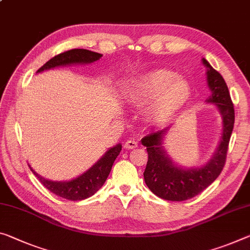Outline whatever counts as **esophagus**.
<instances>
[{
    "label": "esophagus",
    "mask_w": 250,
    "mask_h": 250,
    "mask_svg": "<svg viewBox=\"0 0 250 250\" xmlns=\"http://www.w3.org/2000/svg\"><path fill=\"white\" fill-rule=\"evenodd\" d=\"M137 146H138V142H137V140H134V139L126 140L125 144V149H133V148H137Z\"/></svg>",
    "instance_id": "34e87169"
}]
</instances>
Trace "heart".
I'll return each instance as SVG.
<instances>
[{
  "label": "heart",
  "instance_id": "b5f03b06",
  "mask_svg": "<svg viewBox=\"0 0 250 250\" xmlns=\"http://www.w3.org/2000/svg\"><path fill=\"white\" fill-rule=\"evenodd\" d=\"M191 94V85L185 78L165 69L151 70L132 79L125 91L131 104H149L146 117L154 124H164L179 113Z\"/></svg>",
  "mask_w": 250,
  "mask_h": 250
}]
</instances>
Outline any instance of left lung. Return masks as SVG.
<instances>
[{
    "label": "left lung",
    "mask_w": 250,
    "mask_h": 250,
    "mask_svg": "<svg viewBox=\"0 0 250 250\" xmlns=\"http://www.w3.org/2000/svg\"><path fill=\"white\" fill-rule=\"evenodd\" d=\"M207 66V81L211 94L207 101L215 104L223 116V136L216 153L203 168L181 169L170 160L162 146V136L166 130L146 134L142 138V145L146 146L148 162L144 172L146 185L154 195L165 200L184 201L197 196L211 185L223 171L227 157V150L235 124V110L221 74L203 59Z\"/></svg>",
    "instance_id": "left-lung-1"
}]
</instances>
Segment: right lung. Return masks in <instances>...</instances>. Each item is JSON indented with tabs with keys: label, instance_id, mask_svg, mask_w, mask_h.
Masks as SVG:
<instances>
[{
	"label": "right lung",
	"instance_id": "1",
	"mask_svg": "<svg viewBox=\"0 0 250 250\" xmlns=\"http://www.w3.org/2000/svg\"><path fill=\"white\" fill-rule=\"evenodd\" d=\"M101 57L102 54L92 52V51L89 50L72 49L55 55L51 60L47 61L44 65H42L38 70V72L60 65L77 64V63H82V64L83 63H92L99 60ZM121 145H117L113 148H111L93 167H91L88 171L71 181L46 180L41 176H39L31 167L30 169L39 178L42 185L46 189H49L51 192L68 200H83L94 195L104 186V181L106 180L111 171V168H112L114 160L117 159V157L121 151Z\"/></svg>",
	"mask_w": 250,
	"mask_h": 250
}]
</instances>
